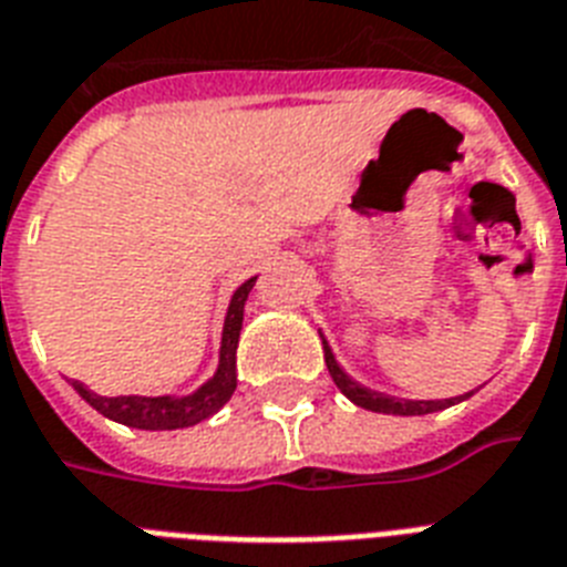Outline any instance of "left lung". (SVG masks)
I'll return each instance as SVG.
<instances>
[{
  "label": "left lung",
  "instance_id": "left-lung-1",
  "mask_svg": "<svg viewBox=\"0 0 567 567\" xmlns=\"http://www.w3.org/2000/svg\"><path fill=\"white\" fill-rule=\"evenodd\" d=\"M323 359H327L329 377L341 388V394L350 396L355 405H362V409H371V412H382V414H430V412H441V409H447V405L458 403V400H465V396H450V400H396V396L379 394V391H371V388H362L359 382L347 377L341 371V364L336 362V355L329 350L327 338H323Z\"/></svg>",
  "mask_w": 567,
  "mask_h": 567
}]
</instances>
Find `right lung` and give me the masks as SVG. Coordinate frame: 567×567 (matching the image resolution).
<instances>
[{
    "label": "right lung",
    "instance_id": "obj_1",
    "mask_svg": "<svg viewBox=\"0 0 567 567\" xmlns=\"http://www.w3.org/2000/svg\"><path fill=\"white\" fill-rule=\"evenodd\" d=\"M256 276L240 285L226 311V323H223V344H220V368L208 382H205L196 394L188 396H100L93 394L91 388L73 379V388L96 409L100 414L111 421L137 426V430H182V426H194V423L212 417L217 409L226 405L235 394V350H238L240 323H244V302L247 293L252 291Z\"/></svg>",
    "mask_w": 567,
    "mask_h": 567
}]
</instances>
